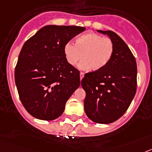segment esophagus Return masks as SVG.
Wrapping results in <instances>:
<instances>
[{"label":"esophagus","instance_id":"1","mask_svg":"<svg viewBox=\"0 0 152 152\" xmlns=\"http://www.w3.org/2000/svg\"><path fill=\"white\" fill-rule=\"evenodd\" d=\"M84 77V73L83 72H80V80H83V78Z\"/></svg>","mask_w":152,"mask_h":152}]
</instances>
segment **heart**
<instances>
[{"label":"heart","instance_id":"b5f03b06","mask_svg":"<svg viewBox=\"0 0 152 152\" xmlns=\"http://www.w3.org/2000/svg\"><path fill=\"white\" fill-rule=\"evenodd\" d=\"M114 52L112 39L96 33H86L77 37L75 44L66 43L63 53L67 63L75 66L80 62L81 69L92 72L102 70L109 64Z\"/></svg>","mask_w":152,"mask_h":152}]
</instances>
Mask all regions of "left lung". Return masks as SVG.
I'll use <instances>...</instances> for the list:
<instances>
[{
    "mask_svg": "<svg viewBox=\"0 0 152 152\" xmlns=\"http://www.w3.org/2000/svg\"><path fill=\"white\" fill-rule=\"evenodd\" d=\"M114 45L113 57L102 70L86 73L81 86L86 92L84 109L96 123L115 122L127 111L137 88V64L132 53L118 34L97 30Z\"/></svg>",
    "mask_w": 152,
    "mask_h": 152,
    "instance_id": "1",
    "label": "left lung"
}]
</instances>
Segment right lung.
Instances as JSON below:
<instances>
[{
  "instance_id": "obj_1",
  "label": "right lung",
  "mask_w": 152,
  "mask_h": 152,
  "mask_svg": "<svg viewBox=\"0 0 152 152\" xmlns=\"http://www.w3.org/2000/svg\"><path fill=\"white\" fill-rule=\"evenodd\" d=\"M85 30L47 25L23 44L15 68V83L21 102L34 118L50 121L60 117L80 86V71L67 63L63 48Z\"/></svg>"
}]
</instances>
